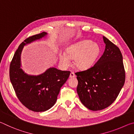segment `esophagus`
<instances>
[{"instance_id":"obj_1","label":"esophagus","mask_w":134,"mask_h":134,"mask_svg":"<svg viewBox=\"0 0 134 134\" xmlns=\"http://www.w3.org/2000/svg\"><path fill=\"white\" fill-rule=\"evenodd\" d=\"M76 77V75L73 72H70V78H73V77Z\"/></svg>"}]
</instances>
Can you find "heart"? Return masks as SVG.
<instances>
[{
    "instance_id": "1",
    "label": "heart",
    "mask_w": 134,
    "mask_h": 134,
    "mask_svg": "<svg viewBox=\"0 0 134 134\" xmlns=\"http://www.w3.org/2000/svg\"><path fill=\"white\" fill-rule=\"evenodd\" d=\"M66 53L60 54V62L63 67L71 64V58H74V64L79 69L91 67L101 53V48L96 43L90 40H83L70 45L65 49Z\"/></svg>"
}]
</instances>
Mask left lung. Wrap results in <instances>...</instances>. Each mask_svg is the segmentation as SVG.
Masks as SVG:
<instances>
[{
	"instance_id": "left-lung-1",
	"label": "left lung",
	"mask_w": 134,
	"mask_h": 134,
	"mask_svg": "<svg viewBox=\"0 0 134 134\" xmlns=\"http://www.w3.org/2000/svg\"><path fill=\"white\" fill-rule=\"evenodd\" d=\"M103 38L106 46L101 57L89 69L75 73L80 101L93 111L109 106L117 98L125 81L121 51L107 38Z\"/></svg>"
}]
</instances>
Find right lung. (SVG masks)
I'll use <instances>...</instances> for the list:
<instances>
[{"mask_svg":"<svg viewBox=\"0 0 134 134\" xmlns=\"http://www.w3.org/2000/svg\"><path fill=\"white\" fill-rule=\"evenodd\" d=\"M45 32L29 37L19 45L10 62L9 77L19 101L28 109L44 112L54 105L62 86L70 74V71L49 68L38 76L25 73L21 68V54L25 45L44 37Z\"/></svg>","mask_w":134,"mask_h":134,"instance_id":"1","label":"right lung"}]
</instances>
